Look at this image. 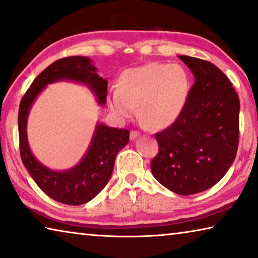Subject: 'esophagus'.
<instances>
[{
	"label": "esophagus",
	"mask_w": 258,
	"mask_h": 258,
	"mask_svg": "<svg viewBox=\"0 0 258 258\" xmlns=\"http://www.w3.org/2000/svg\"><path fill=\"white\" fill-rule=\"evenodd\" d=\"M140 135L141 134L140 132H137V130H132V132H130V138H132V140H135V138Z\"/></svg>",
	"instance_id": "esophagus-1"
}]
</instances>
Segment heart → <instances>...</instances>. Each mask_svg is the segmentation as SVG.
Returning a JSON list of instances; mask_svg holds the SVG:
<instances>
[{
	"label": "heart",
	"instance_id": "1",
	"mask_svg": "<svg viewBox=\"0 0 258 258\" xmlns=\"http://www.w3.org/2000/svg\"><path fill=\"white\" fill-rule=\"evenodd\" d=\"M191 92V79L178 64H149L123 72L117 91L108 95L107 103L118 118H128L137 106L138 116L152 128H165L177 120Z\"/></svg>",
	"mask_w": 258,
	"mask_h": 258
}]
</instances>
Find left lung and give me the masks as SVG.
<instances>
[{
	"label": "left lung",
	"mask_w": 258,
	"mask_h": 258,
	"mask_svg": "<svg viewBox=\"0 0 258 258\" xmlns=\"http://www.w3.org/2000/svg\"><path fill=\"white\" fill-rule=\"evenodd\" d=\"M194 74L184 110L156 134L158 154L151 171L164 187L180 196L211 188L233 164L238 148L240 100L221 70L203 59L179 55Z\"/></svg>",
	"instance_id": "left-lung-1"
}]
</instances>
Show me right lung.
<instances>
[{
	"instance_id": "right-lung-1",
	"label": "right lung",
	"mask_w": 258,
	"mask_h": 258,
	"mask_svg": "<svg viewBox=\"0 0 258 258\" xmlns=\"http://www.w3.org/2000/svg\"><path fill=\"white\" fill-rule=\"evenodd\" d=\"M59 80L83 83L95 93L100 104L106 103L108 83L96 73V67L92 64L91 59L74 55L52 62L33 80L21 100L18 109L20 152L28 172L46 196L58 203L78 206L98 196L109 181L116 155L129 143V130L110 128L99 123L87 154L77 166L57 172L42 165L29 148L28 114L44 87Z\"/></svg>"
}]
</instances>
